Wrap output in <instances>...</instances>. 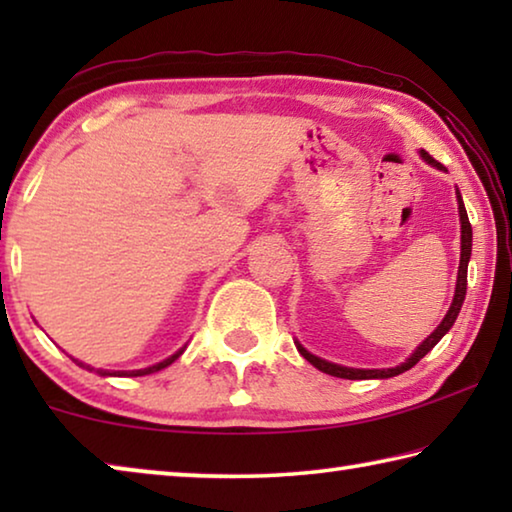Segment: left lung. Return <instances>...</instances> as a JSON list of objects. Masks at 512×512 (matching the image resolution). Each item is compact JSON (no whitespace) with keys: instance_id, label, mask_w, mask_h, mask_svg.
I'll list each match as a JSON object with an SVG mask.
<instances>
[{"instance_id":"8db88e82","label":"left lung","mask_w":512,"mask_h":512,"mask_svg":"<svg viewBox=\"0 0 512 512\" xmlns=\"http://www.w3.org/2000/svg\"><path fill=\"white\" fill-rule=\"evenodd\" d=\"M422 158L427 160L429 164H433V167L443 169L440 167V162H436L431 158V155L427 151H422ZM456 198H458V214H461V266H458V280H456V293H454V302L452 307H449V311L443 318V323H440L436 329H433V334L429 336V339H424L422 345L418 350H415L409 359H406L402 366L397 368H386V370H359V368H343V366H336V363H329V361H323L314 357V354H309L302 345L298 343V352L305 357L311 366H316L318 370L327 372V375L332 377H341V379H386V377H395L400 375V372L413 368L415 363H418L424 354H427L429 350H433V345H436L443 336L452 329L454 320L458 316V311H461L463 307V300H465V291H467V262H470V255H472V225H470V219H467V212H465V205H463V198H461V192L456 189Z\"/></svg>"}]
</instances>
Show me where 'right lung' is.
<instances>
[{"mask_svg": "<svg viewBox=\"0 0 512 512\" xmlns=\"http://www.w3.org/2000/svg\"><path fill=\"white\" fill-rule=\"evenodd\" d=\"M180 354H183V350L176 352V354H173V357H169V359H164V361H160V363H155V366H151V368H144V370H131V372H117V375H119V377H121V375H124V377H142V375H151V372H158V370H162V368H167L169 363H173V361H176V359L180 357ZM72 361H76V359H72ZM76 363H79L81 368H88V370H92L90 366H85V363H81V361H76ZM99 372H101V375H112V372H103V370H99Z\"/></svg>", "mask_w": 512, "mask_h": 512, "instance_id": "1", "label": "right lung"}]
</instances>
